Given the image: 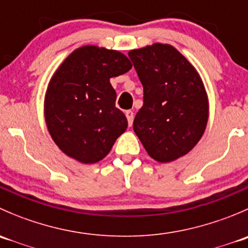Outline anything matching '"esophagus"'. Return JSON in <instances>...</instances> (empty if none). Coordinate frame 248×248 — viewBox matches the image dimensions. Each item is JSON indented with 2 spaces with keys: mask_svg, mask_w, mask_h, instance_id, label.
<instances>
[{
  "mask_svg": "<svg viewBox=\"0 0 248 248\" xmlns=\"http://www.w3.org/2000/svg\"><path fill=\"white\" fill-rule=\"evenodd\" d=\"M126 117L127 120H128V124L129 126H132V124H133V120H134V112L132 111V110H126Z\"/></svg>",
  "mask_w": 248,
  "mask_h": 248,
  "instance_id": "obj_1",
  "label": "esophagus"
}]
</instances>
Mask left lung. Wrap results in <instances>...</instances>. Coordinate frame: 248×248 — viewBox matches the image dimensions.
Segmentation results:
<instances>
[{
    "label": "left lung",
    "mask_w": 248,
    "mask_h": 248,
    "mask_svg": "<svg viewBox=\"0 0 248 248\" xmlns=\"http://www.w3.org/2000/svg\"><path fill=\"white\" fill-rule=\"evenodd\" d=\"M144 87V104L133 129L147 154L167 163L191 151L202 138L209 106L201 77L168 44L128 52Z\"/></svg>",
    "instance_id": "left-lung-1"
}]
</instances>
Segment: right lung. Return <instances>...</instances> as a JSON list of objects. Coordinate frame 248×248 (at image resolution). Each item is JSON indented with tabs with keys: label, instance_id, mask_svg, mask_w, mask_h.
I'll list each match as a JSON object with an SVG mask.
<instances>
[{
	"label": "right lung",
	"instance_id": "right-lung-1",
	"mask_svg": "<svg viewBox=\"0 0 248 248\" xmlns=\"http://www.w3.org/2000/svg\"><path fill=\"white\" fill-rule=\"evenodd\" d=\"M129 60L116 50L92 46L72 52L47 87L46 121L57 146L81 163H96L126 131V116L115 107L110 78L127 73Z\"/></svg>",
	"mask_w": 248,
	"mask_h": 248
}]
</instances>
